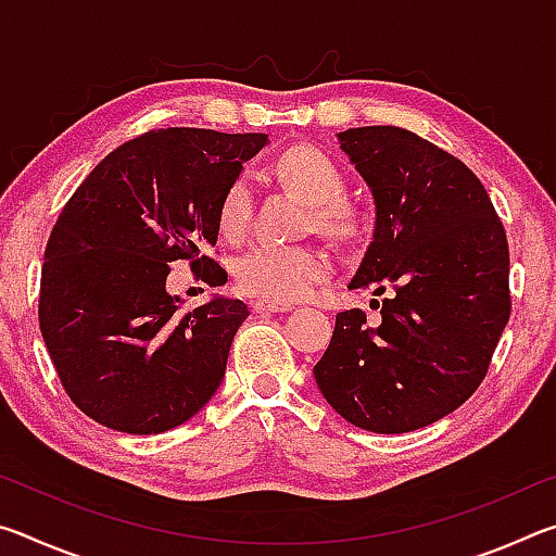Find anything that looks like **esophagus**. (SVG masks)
Listing matches in <instances>:
<instances>
[{
    "mask_svg": "<svg viewBox=\"0 0 556 556\" xmlns=\"http://www.w3.org/2000/svg\"><path fill=\"white\" fill-rule=\"evenodd\" d=\"M294 304L289 301H267V299H257L252 301V312L255 314H279V312H291Z\"/></svg>",
    "mask_w": 556,
    "mask_h": 556,
    "instance_id": "1",
    "label": "esophagus"
}]
</instances>
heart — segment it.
<instances>
[{
    "label": "heart",
    "mask_w": 556,
    "mask_h": 556,
    "mask_svg": "<svg viewBox=\"0 0 556 556\" xmlns=\"http://www.w3.org/2000/svg\"><path fill=\"white\" fill-rule=\"evenodd\" d=\"M277 172L289 186L304 191L316 203L318 225L341 230L348 225L345 205L338 201L343 191V174L331 156L321 149L296 144L281 152ZM252 223V184L240 174L225 188L218 203V228L228 240L248 235ZM331 262L318 248L308 244L262 242L235 260V285L250 296L267 301H296L312 294Z\"/></svg>",
    "instance_id": "heart-1"
}]
</instances>
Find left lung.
Returning a JSON list of instances; mask_svg holds the SVG:
<instances>
[{"label":"left lung","instance_id":"obj_1","mask_svg":"<svg viewBox=\"0 0 556 556\" xmlns=\"http://www.w3.org/2000/svg\"><path fill=\"white\" fill-rule=\"evenodd\" d=\"M375 201L372 242L348 289L372 287L380 326L341 312L314 378L375 434L434 425L483 382L510 318L505 228L470 168L402 127L338 131ZM375 301V299H372Z\"/></svg>","mask_w":556,"mask_h":556}]
</instances>
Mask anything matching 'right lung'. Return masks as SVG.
<instances>
[{"label":"right lung","instance_id":"add662e5","mask_svg":"<svg viewBox=\"0 0 556 556\" xmlns=\"http://www.w3.org/2000/svg\"><path fill=\"white\" fill-rule=\"evenodd\" d=\"M267 135L168 127L110 152L65 203L46 244L39 326L75 407L127 434H162L205 407L248 306L193 312L166 291L172 262L220 287L208 257L218 203Z\"/></svg>","mask_w":556,"mask_h":556}]
</instances>
